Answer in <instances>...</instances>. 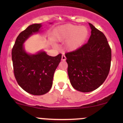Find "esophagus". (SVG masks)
Listing matches in <instances>:
<instances>
[{
	"label": "esophagus",
	"instance_id": "34e87169",
	"mask_svg": "<svg viewBox=\"0 0 123 123\" xmlns=\"http://www.w3.org/2000/svg\"><path fill=\"white\" fill-rule=\"evenodd\" d=\"M66 58L65 57V55H62V58H61L62 61H65L66 60Z\"/></svg>",
	"mask_w": 123,
	"mask_h": 123
}]
</instances>
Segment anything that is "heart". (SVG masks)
Segmentation results:
<instances>
[{"mask_svg": "<svg viewBox=\"0 0 123 123\" xmlns=\"http://www.w3.org/2000/svg\"><path fill=\"white\" fill-rule=\"evenodd\" d=\"M88 35V29L85 26L66 24L58 28L55 37L58 42L67 41V49L70 51H74L84 44Z\"/></svg>", "mask_w": 123, "mask_h": 123, "instance_id": "heart-1", "label": "heart"}]
</instances>
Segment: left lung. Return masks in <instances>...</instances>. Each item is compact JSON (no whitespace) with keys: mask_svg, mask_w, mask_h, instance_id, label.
<instances>
[{"mask_svg":"<svg viewBox=\"0 0 123 123\" xmlns=\"http://www.w3.org/2000/svg\"><path fill=\"white\" fill-rule=\"evenodd\" d=\"M91 35L87 43L65 54L72 86L83 92L94 91L104 83L109 73L111 49L105 35L89 23Z\"/></svg>","mask_w":123,"mask_h":123,"instance_id":"obj_1","label":"left lung"}]
</instances>
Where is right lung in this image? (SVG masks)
I'll return each mask as SVG.
<instances>
[{
    "label": "right lung",
    "instance_id": "obj_1",
    "mask_svg": "<svg viewBox=\"0 0 123 123\" xmlns=\"http://www.w3.org/2000/svg\"><path fill=\"white\" fill-rule=\"evenodd\" d=\"M41 24L29 25L19 33L12 49L14 74L19 86L34 95L49 92L53 85L54 73L61 60L62 54L49 56L44 51L29 54L23 44L31 35L39 32Z\"/></svg>",
    "mask_w": 123,
    "mask_h": 123
}]
</instances>
